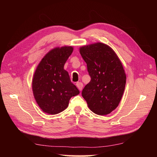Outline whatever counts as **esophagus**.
Returning <instances> with one entry per match:
<instances>
[{
    "label": "esophagus",
    "instance_id": "esophagus-1",
    "mask_svg": "<svg viewBox=\"0 0 157 157\" xmlns=\"http://www.w3.org/2000/svg\"><path fill=\"white\" fill-rule=\"evenodd\" d=\"M76 86L78 87V88L79 89V90H82V88H83V84L82 82H77L76 84Z\"/></svg>",
    "mask_w": 157,
    "mask_h": 157
}]
</instances>
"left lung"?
Segmentation results:
<instances>
[{"mask_svg":"<svg viewBox=\"0 0 157 157\" xmlns=\"http://www.w3.org/2000/svg\"><path fill=\"white\" fill-rule=\"evenodd\" d=\"M79 52L91 78L83 89V98L95 114L108 115L117 107L125 90L121 62L110 46L101 42L82 46Z\"/></svg>","mask_w":157,"mask_h":157,"instance_id":"1","label":"left lung"}]
</instances>
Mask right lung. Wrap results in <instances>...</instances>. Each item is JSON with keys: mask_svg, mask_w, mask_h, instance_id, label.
<instances>
[{"mask_svg": "<svg viewBox=\"0 0 157 157\" xmlns=\"http://www.w3.org/2000/svg\"><path fill=\"white\" fill-rule=\"evenodd\" d=\"M73 50L72 46L52 49L43 57L35 71L33 94L40 108L48 114L55 115L64 111L70 98L79 93L63 68Z\"/></svg>", "mask_w": 157, "mask_h": 157, "instance_id": "add662e5", "label": "right lung"}]
</instances>
